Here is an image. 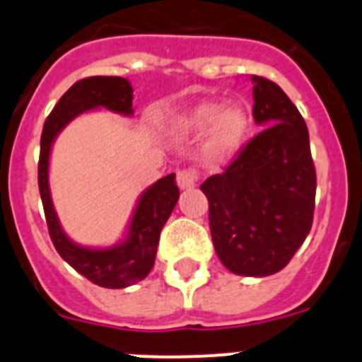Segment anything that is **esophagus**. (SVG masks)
<instances>
[{"instance_id": "esophagus-1", "label": "esophagus", "mask_w": 362, "mask_h": 362, "mask_svg": "<svg viewBox=\"0 0 362 362\" xmlns=\"http://www.w3.org/2000/svg\"><path fill=\"white\" fill-rule=\"evenodd\" d=\"M197 185V170L196 168H185L177 172V187L181 190H188Z\"/></svg>"}]
</instances>
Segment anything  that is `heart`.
Returning a JSON list of instances; mask_svg holds the SVG:
<instances>
[{
	"label": "heart",
	"mask_w": 362,
	"mask_h": 362,
	"mask_svg": "<svg viewBox=\"0 0 362 362\" xmlns=\"http://www.w3.org/2000/svg\"><path fill=\"white\" fill-rule=\"evenodd\" d=\"M170 127L183 136L203 134L206 130L204 150L209 158L226 159L241 150L250 132L252 116L243 103L223 107L221 101H199L177 112L170 119Z\"/></svg>",
	"instance_id": "obj_1"
}]
</instances>
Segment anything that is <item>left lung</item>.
I'll use <instances>...</instances> for the list:
<instances>
[{"instance_id":"8db88e82","label":"left lung","mask_w":362,"mask_h":362,"mask_svg":"<svg viewBox=\"0 0 362 362\" xmlns=\"http://www.w3.org/2000/svg\"><path fill=\"white\" fill-rule=\"evenodd\" d=\"M252 114L267 129L201 190L221 263L238 276L267 277L290 263L312 228L315 168L296 105L270 79L252 76Z\"/></svg>"}]
</instances>
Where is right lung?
<instances>
[{
	"mask_svg": "<svg viewBox=\"0 0 362 362\" xmlns=\"http://www.w3.org/2000/svg\"><path fill=\"white\" fill-rule=\"evenodd\" d=\"M132 92L129 79L117 76H94L74 83L50 112L41 134L37 183L50 239L57 254L74 270L103 288H127L150 274L158 252L159 233L179 199L175 174L161 177L139 196L123 241L108 248H92L74 243L63 232L50 196L49 159L57 134L85 112L107 108L121 116H132Z\"/></svg>",
	"mask_w": 362,
	"mask_h": 362,
	"instance_id": "1",
	"label": "right lung"
}]
</instances>
